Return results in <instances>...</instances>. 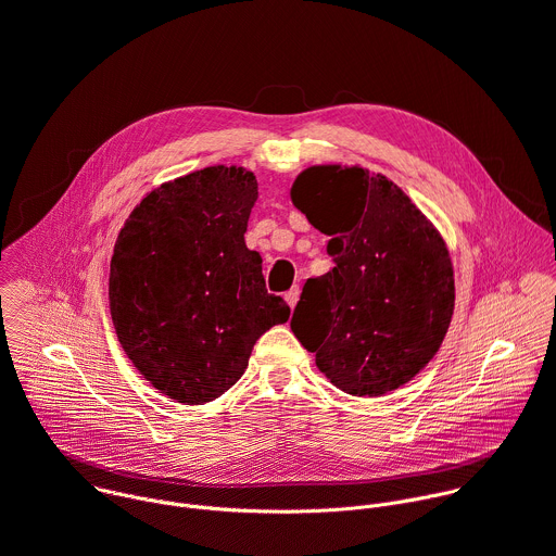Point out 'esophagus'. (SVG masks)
Wrapping results in <instances>:
<instances>
[{
	"instance_id": "esophagus-1",
	"label": "esophagus",
	"mask_w": 556,
	"mask_h": 556,
	"mask_svg": "<svg viewBox=\"0 0 556 556\" xmlns=\"http://www.w3.org/2000/svg\"><path fill=\"white\" fill-rule=\"evenodd\" d=\"M285 300H287V304H289L291 308H295V304H298V300H300V289H298V287L289 289V291L285 293Z\"/></svg>"
}]
</instances>
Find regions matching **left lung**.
Listing matches in <instances>:
<instances>
[{"mask_svg":"<svg viewBox=\"0 0 556 556\" xmlns=\"http://www.w3.org/2000/svg\"><path fill=\"white\" fill-rule=\"evenodd\" d=\"M291 202L330 237L334 261L328 274L306 280L293 334L350 395L406 384L441 348L454 311L441 235L397 185L363 167H308Z\"/></svg>","mask_w":556,"mask_h":556,"instance_id":"obj_1","label":"left lung"}]
</instances>
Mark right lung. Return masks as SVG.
Returning a JSON list of instances; mask_svg holds the SVG:
<instances>
[{"label": "right lung", "mask_w": 556, "mask_h": 556, "mask_svg": "<svg viewBox=\"0 0 556 556\" xmlns=\"http://www.w3.org/2000/svg\"><path fill=\"white\" fill-rule=\"evenodd\" d=\"M258 185L215 165L150 191L126 219L111 261L117 339L161 393L204 404L245 371L256 339L289 319L265 289L245 230Z\"/></svg>", "instance_id": "1"}]
</instances>
